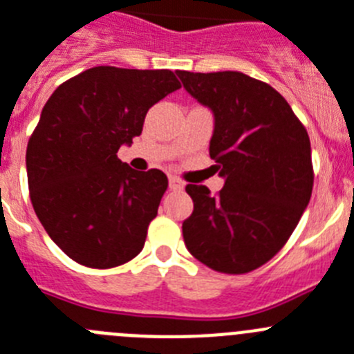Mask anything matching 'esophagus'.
<instances>
[{
  "mask_svg": "<svg viewBox=\"0 0 354 354\" xmlns=\"http://www.w3.org/2000/svg\"><path fill=\"white\" fill-rule=\"evenodd\" d=\"M183 181L176 176H171L169 178V189L171 190H183Z\"/></svg>",
  "mask_w": 354,
  "mask_h": 354,
  "instance_id": "esophagus-1",
  "label": "esophagus"
}]
</instances>
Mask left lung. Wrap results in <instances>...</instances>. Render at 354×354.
Instances as JSON below:
<instances>
[{
	"label": "left lung",
	"instance_id": "1",
	"mask_svg": "<svg viewBox=\"0 0 354 354\" xmlns=\"http://www.w3.org/2000/svg\"><path fill=\"white\" fill-rule=\"evenodd\" d=\"M185 90L215 114L209 157L224 189L185 187L189 252L208 268L241 275L268 263L300 222L314 185L310 139L286 98L241 72L176 70Z\"/></svg>",
	"mask_w": 354,
	"mask_h": 354
}]
</instances>
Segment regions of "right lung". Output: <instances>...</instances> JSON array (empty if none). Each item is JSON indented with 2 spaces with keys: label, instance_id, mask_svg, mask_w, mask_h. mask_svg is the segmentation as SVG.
<instances>
[{
  "label": "right lung",
  "instance_id": "1",
  "mask_svg": "<svg viewBox=\"0 0 354 354\" xmlns=\"http://www.w3.org/2000/svg\"><path fill=\"white\" fill-rule=\"evenodd\" d=\"M181 88L171 70L93 66L56 88L26 149L30 199L50 240L75 263L114 268L145 247L167 176L118 158L146 113Z\"/></svg>",
  "mask_w": 354,
  "mask_h": 354
}]
</instances>
